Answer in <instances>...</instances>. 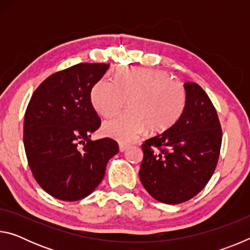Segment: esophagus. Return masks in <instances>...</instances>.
<instances>
[{"label":"esophagus","mask_w":250,"mask_h":250,"mask_svg":"<svg viewBox=\"0 0 250 250\" xmlns=\"http://www.w3.org/2000/svg\"><path fill=\"white\" fill-rule=\"evenodd\" d=\"M128 147H129V145H125V143H120V145H119V150L121 152L125 151L126 149H128Z\"/></svg>","instance_id":"esophagus-1"}]
</instances>
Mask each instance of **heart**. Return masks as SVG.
Masks as SVG:
<instances>
[{
  "label": "heart",
  "instance_id": "b5f03b06",
  "mask_svg": "<svg viewBox=\"0 0 250 250\" xmlns=\"http://www.w3.org/2000/svg\"><path fill=\"white\" fill-rule=\"evenodd\" d=\"M128 99L129 109L104 124V132L131 141L146 128L152 133L173 125L183 113L188 95L184 84L166 70L124 67L115 80L100 78L90 92L91 104L104 117L115 115Z\"/></svg>",
  "mask_w": 250,
  "mask_h": 250
}]
</instances>
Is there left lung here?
<instances>
[{
  "instance_id": "1",
  "label": "left lung",
  "mask_w": 250,
  "mask_h": 250,
  "mask_svg": "<svg viewBox=\"0 0 250 250\" xmlns=\"http://www.w3.org/2000/svg\"><path fill=\"white\" fill-rule=\"evenodd\" d=\"M183 113L162 133L143 142L141 183L166 204L191 200L208 183L216 168L223 131L216 109L200 84H184Z\"/></svg>"
}]
</instances>
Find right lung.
I'll use <instances>...</instances> for the list:
<instances>
[{"instance_id":"add662e5","label":"right lung","mask_w":250,"mask_h":250,"mask_svg":"<svg viewBox=\"0 0 250 250\" xmlns=\"http://www.w3.org/2000/svg\"><path fill=\"white\" fill-rule=\"evenodd\" d=\"M109 64L74 65L50 75L34 91L24 117V147L34 179L61 201L86 197L119 151L109 138L90 140L101 120L90 92Z\"/></svg>"}]
</instances>
